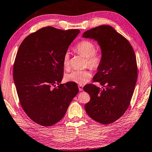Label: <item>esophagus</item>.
I'll use <instances>...</instances> for the list:
<instances>
[{
	"mask_svg": "<svg viewBox=\"0 0 152 152\" xmlns=\"http://www.w3.org/2000/svg\"><path fill=\"white\" fill-rule=\"evenodd\" d=\"M78 87H79V90L80 91H82L83 90V85H79Z\"/></svg>",
	"mask_w": 152,
	"mask_h": 152,
	"instance_id": "esophagus-1",
	"label": "esophagus"
}]
</instances>
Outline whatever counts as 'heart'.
<instances>
[{
    "label": "heart",
    "mask_w": 152,
    "mask_h": 152,
    "mask_svg": "<svg viewBox=\"0 0 152 152\" xmlns=\"http://www.w3.org/2000/svg\"><path fill=\"white\" fill-rule=\"evenodd\" d=\"M75 50L80 55L87 58V64L88 66L93 69H96L100 67L102 59V53L99 51H95V45L92 42L88 40L80 42L76 45ZM63 65L65 69H67L69 66V53L68 52L65 53L64 56ZM91 76V73L88 70H75L66 74L65 78L67 81L81 85L86 83Z\"/></svg>",
    "instance_id": "heart-1"
}]
</instances>
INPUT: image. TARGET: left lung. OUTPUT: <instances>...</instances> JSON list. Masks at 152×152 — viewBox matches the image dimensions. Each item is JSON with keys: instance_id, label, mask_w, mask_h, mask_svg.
<instances>
[{"instance_id": "left-lung-1", "label": "left lung", "mask_w": 152, "mask_h": 152, "mask_svg": "<svg viewBox=\"0 0 152 152\" xmlns=\"http://www.w3.org/2000/svg\"><path fill=\"white\" fill-rule=\"evenodd\" d=\"M83 38L98 42L102 56L93 81L103 87L93 84L85 86L83 90L91 96L85 111L96 122L111 124L124 114L132 97L138 78L135 53L130 42L110 26L86 31Z\"/></svg>"}]
</instances>
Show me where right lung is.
Wrapping results in <instances>:
<instances>
[{"label":"right lung","instance_id":"add662e5","mask_svg":"<svg viewBox=\"0 0 152 152\" xmlns=\"http://www.w3.org/2000/svg\"><path fill=\"white\" fill-rule=\"evenodd\" d=\"M79 32L45 27L27 36L18 48L13 77L20 102L30 118L43 126L61 121L79 92L75 83H59L63 58Z\"/></svg>","mask_w":152,"mask_h":152}]
</instances>
